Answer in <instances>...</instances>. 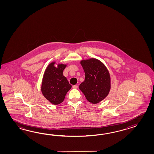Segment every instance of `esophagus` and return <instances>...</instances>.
Masks as SVG:
<instances>
[{"mask_svg": "<svg viewBox=\"0 0 154 154\" xmlns=\"http://www.w3.org/2000/svg\"><path fill=\"white\" fill-rule=\"evenodd\" d=\"M72 88H78V86L77 85H74V86H72Z\"/></svg>", "mask_w": 154, "mask_h": 154, "instance_id": "1", "label": "esophagus"}]
</instances>
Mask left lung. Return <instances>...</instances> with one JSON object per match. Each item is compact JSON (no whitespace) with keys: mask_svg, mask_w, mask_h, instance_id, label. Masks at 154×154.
<instances>
[{"mask_svg":"<svg viewBox=\"0 0 154 154\" xmlns=\"http://www.w3.org/2000/svg\"><path fill=\"white\" fill-rule=\"evenodd\" d=\"M80 64L85 72V80L79 88L86 100L96 104L108 96L111 90V76L107 68L100 60L83 59Z\"/></svg>","mask_w":154,"mask_h":154,"instance_id":"left-lung-1","label":"left lung"}]
</instances>
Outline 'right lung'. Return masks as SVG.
I'll return each mask as SVG.
<instances>
[{"mask_svg":"<svg viewBox=\"0 0 154 154\" xmlns=\"http://www.w3.org/2000/svg\"><path fill=\"white\" fill-rule=\"evenodd\" d=\"M51 62L47 66L43 76L41 92L45 98L53 105L61 103L64 100L66 93L72 88L70 85L63 74L67 64Z\"/></svg>","mask_w":154,"mask_h":154,"instance_id":"add662e5","label":"right lung"}]
</instances>
